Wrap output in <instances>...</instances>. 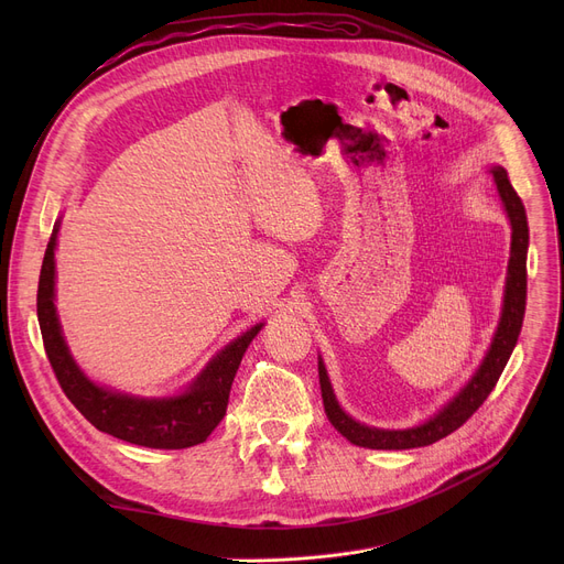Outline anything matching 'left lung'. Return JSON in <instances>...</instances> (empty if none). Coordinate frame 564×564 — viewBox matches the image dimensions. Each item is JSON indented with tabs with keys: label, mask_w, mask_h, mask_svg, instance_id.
Here are the masks:
<instances>
[{
	"label": "left lung",
	"mask_w": 564,
	"mask_h": 564,
	"mask_svg": "<svg viewBox=\"0 0 564 564\" xmlns=\"http://www.w3.org/2000/svg\"><path fill=\"white\" fill-rule=\"evenodd\" d=\"M489 171L494 175L498 196L502 200V207H506L510 226H512V242H510V262H508V276H506V292H502L500 319H498V327H496L491 345L485 354V359L478 366L476 375H473L459 389V393L453 395V400L443 404L425 423L406 427V430H383V427H372V425L354 421L349 413H345V409L336 400L327 368H324L322 357H317L324 411H327L329 423L349 443H354V446L372 448V451H409V448L430 446V443L448 436L478 411V406L494 391L500 372L506 370V366L510 361V354L519 340L523 313H525L528 219H525V207H523L521 198L517 196L514 187L510 185L508 171L502 166H491Z\"/></svg>",
	"instance_id": "1"
}]
</instances>
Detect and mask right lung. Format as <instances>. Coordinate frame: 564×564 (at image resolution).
I'll list each match as a JSON object with an SVG mask.
<instances>
[{"label":"right lung","mask_w":564,"mask_h":564,"mask_svg":"<svg viewBox=\"0 0 564 564\" xmlns=\"http://www.w3.org/2000/svg\"><path fill=\"white\" fill-rule=\"evenodd\" d=\"M58 226H62V219H56L45 249L36 308L47 359L64 393L94 427L116 438L134 443V446L158 451H181L198 446L226 416L235 372L242 364L247 347L264 324H253L242 336H237L224 349H219L189 387L177 395L141 398L100 387L94 379H88L73 359L62 332V322H58L56 315L54 251Z\"/></svg>","instance_id":"1"}]
</instances>
